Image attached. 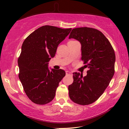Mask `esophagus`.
Wrapping results in <instances>:
<instances>
[{
	"label": "esophagus",
	"instance_id": "34e87169",
	"mask_svg": "<svg viewBox=\"0 0 129 129\" xmlns=\"http://www.w3.org/2000/svg\"><path fill=\"white\" fill-rule=\"evenodd\" d=\"M66 75H72V73L69 71H66Z\"/></svg>",
	"mask_w": 129,
	"mask_h": 129
}]
</instances>
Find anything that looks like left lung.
<instances>
[{
    "label": "left lung",
    "instance_id": "1",
    "mask_svg": "<svg viewBox=\"0 0 129 129\" xmlns=\"http://www.w3.org/2000/svg\"><path fill=\"white\" fill-rule=\"evenodd\" d=\"M81 44V60L88 68L87 75L73 73V82L68 86L69 95L76 104L86 105L99 99L114 76L115 55L114 49L104 35L89 27L72 29L69 39Z\"/></svg>",
    "mask_w": 129,
    "mask_h": 129
}]
</instances>
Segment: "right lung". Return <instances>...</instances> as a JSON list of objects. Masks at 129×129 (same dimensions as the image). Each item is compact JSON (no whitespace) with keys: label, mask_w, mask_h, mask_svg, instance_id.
<instances>
[{"label":"right lung","mask_w":129,"mask_h":129,"mask_svg":"<svg viewBox=\"0 0 129 129\" xmlns=\"http://www.w3.org/2000/svg\"><path fill=\"white\" fill-rule=\"evenodd\" d=\"M71 29L44 25L24 41L17 60L19 78L25 94L34 103L45 105L54 98L65 72L61 69L50 71L48 64Z\"/></svg>","instance_id":"add662e5"}]
</instances>
